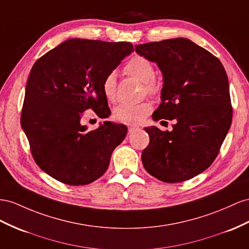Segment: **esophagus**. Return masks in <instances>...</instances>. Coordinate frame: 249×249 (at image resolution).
<instances>
[{
    "label": "esophagus",
    "mask_w": 249,
    "mask_h": 249,
    "mask_svg": "<svg viewBox=\"0 0 249 249\" xmlns=\"http://www.w3.org/2000/svg\"><path fill=\"white\" fill-rule=\"evenodd\" d=\"M137 129H139V126H135V125H130V126L128 127V131H129V133H131V132H133V131H136Z\"/></svg>",
    "instance_id": "34e87169"
}]
</instances>
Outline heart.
Wrapping results in <instances>:
<instances>
[{"label": "heart", "mask_w": 249, "mask_h": 249, "mask_svg": "<svg viewBox=\"0 0 249 249\" xmlns=\"http://www.w3.org/2000/svg\"><path fill=\"white\" fill-rule=\"evenodd\" d=\"M125 71L133 78L144 83L145 91L154 94L158 91V85L154 82L156 70L155 66L147 58L136 55L126 64ZM102 91L107 101H113L117 92V75L110 72L105 76L102 83ZM151 111V105L148 102L139 104H120L113 108L112 119L119 123L137 124Z\"/></svg>", "instance_id": "heart-1"}]
</instances>
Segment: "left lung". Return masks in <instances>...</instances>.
<instances>
[{
	"mask_svg": "<svg viewBox=\"0 0 249 249\" xmlns=\"http://www.w3.org/2000/svg\"><path fill=\"white\" fill-rule=\"evenodd\" d=\"M163 75L162 103L152 119L175 120L173 130L145 127L149 144L142 152L148 174L166 183L191 179L218 156L231 128L228 78L218 58L184 37L135 46Z\"/></svg>",
	"mask_w": 249,
	"mask_h": 249,
	"instance_id": "obj_1",
	"label": "left lung"
}]
</instances>
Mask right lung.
<instances>
[{
	"label": "right lung",
	"mask_w": 249,
	"mask_h": 249,
	"mask_svg": "<svg viewBox=\"0 0 249 249\" xmlns=\"http://www.w3.org/2000/svg\"><path fill=\"white\" fill-rule=\"evenodd\" d=\"M132 52L127 42L69 39L35 63L21 126L44 173L68 185H86L104 175L127 127L105 121L87 130L81 120L88 109L102 119L110 116L102 83Z\"/></svg>",
	"instance_id": "obj_1"
}]
</instances>
